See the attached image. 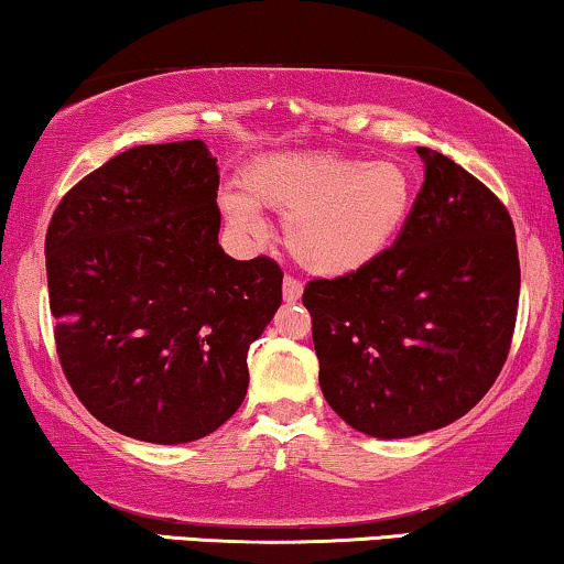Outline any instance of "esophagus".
I'll use <instances>...</instances> for the list:
<instances>
[{"mask_svg":"<svg viewBox=\"0 0 564 564\" xmlns=\"http://www.w3.org/2000/svg\"><path fill=\"white\" fill-rule=\"evenodd\" d=\"M282 295L288 303H295V300H300V295H303V282H300L297 276L288 274L282 282Z\"/></svg>","mask_w":564,"mask_h":564,"instance_id":"esophagus-1","label":"esophagus"}]
</instances>
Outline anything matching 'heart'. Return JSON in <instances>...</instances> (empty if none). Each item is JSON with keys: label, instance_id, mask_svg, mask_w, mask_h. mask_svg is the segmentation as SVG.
Returning <instances> with one entry per match:
<instances>
[{"label": "heart", "instance_id": "heart-1", "mask_svg": "<svg viewBox=\"0 0 564 564\" xmlns=\"http://www.w3.org/2000/svg\"><path fill=\"white\" fill-rule=\"evenodd\" d=\"M243 197H226L230 226L259 238L257 210L284 218V243L307 272L344 276L382 257L405 226L415 182L398 161L344 153H276L243 172Z\"/></svg>", "mask_w": 564, "mask_h": 564}]
</instances>
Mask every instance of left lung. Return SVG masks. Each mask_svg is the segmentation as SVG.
<instances>
[{
    "instance_id": "left-lung-1",
    "label": "left lung",
    "mask_w": 564,
    "mask_h": 564,
    "mask_svg": "<svg viewBox=\"0 0 564 564\" xmlns=\"http://www.w3.org/2000/svg\"><path fill=\"white\" fill-rule=\"evenodd\" d=\"M415 151L423 184L395 243L303 292L323 398L380 438L426 434L480 403L506 365L519 311L506 205L444 153Z\"/></svg>"
}]
</instances>
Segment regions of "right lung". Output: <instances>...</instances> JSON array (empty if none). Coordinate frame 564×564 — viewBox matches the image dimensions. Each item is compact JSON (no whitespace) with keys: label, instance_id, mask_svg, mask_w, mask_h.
<instances>
[{"label":"right lung","instance_id":"add662e5","mask_svg":"<svg viewBox=\"0 0 564 564\" xmlns=\"http://www.w3.org/2000/svg\"><path fill=\"white\" fill-rule=\"evenodd\" d=\"M218 180L203 141L135 145L74 184L48 223L61 369L118 434L195 442L246 398L282 269L220 249Z\"/></svg>","mask_w":564,"mask_h":564}]
</instances>
